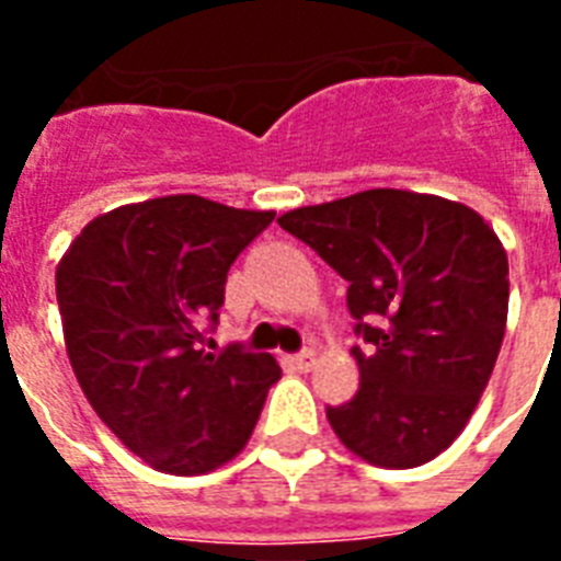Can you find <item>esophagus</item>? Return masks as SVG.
I'll list each match as a JSON object with an SVG mask.
<instances>
[{
  "instance_id": "1",
  "label": "esophagus",
  "mask_w": 561,
  "mask_h": 561,
  "mask_svg": "<svg viewBox=\"0 0 561 561\" xmlns=\"http://www.w3.org/2000/svg\"><path fill=\"white\" fill-rule=\"evenodd\" d=\"M294 364H297V369L308 373V369L317 364V352L314 350H302L299 355H294Z\"/></svg>"
}]
</instances>
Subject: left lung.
Returning a JSON list of instances; mask_svg holds the SVG:
<instances>
[{"instance_id":"obj_1","label":"left lung","mask_w":561,"mask_h":561,"mask_svg":"<svg viewBox=\"0 0 561 561\" xmlns=\"http://www.w3.org/2000/svg\"><path fill=\"white\" fill-rule=\"evenodd\" d=\"M279 227L350 282L360 387L325 408L341 443L413 469L460 436L495 369L510 264L478 211L436 194L369 188L285 211Z\"/></svg>"}]
</instances>
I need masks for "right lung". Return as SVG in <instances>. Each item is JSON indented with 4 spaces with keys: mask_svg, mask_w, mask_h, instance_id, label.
<instances>
[{
    "mask_svg": "<svg viewBox=\"0 0 561 561\" xmlns=\"http://www.w3.org/2000/svg\"><path fill=\"white\" fill-rule=\"evenodd\" d=\"M276 211L171 194L99 215L57 264L75 378L101 422L165 474H206L253 434L279 364L203 352L238 253Z\"/></svg>",
    "mask_w": 561,
    "mask_h": 561,
    "instance_id": "add662e5",
    "label": "right lung"
}]
</instances>
